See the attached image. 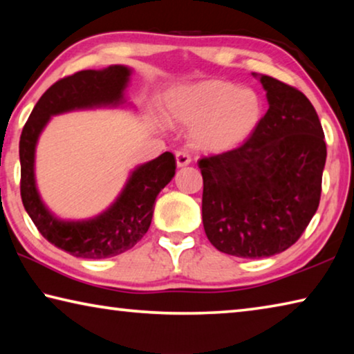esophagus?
I'll list each match as a JSON object with an SVG mask.
<instances>
[{
    "mask_svg": "<svg viewBox=\"0 0 354 354\" xmlns=\"http://www.w3.org/2000/svg\"><path fill=\"white\" fill-rule=\"evenodd\" d=\"M190 162H192V159L187 153H184V151L176 153V165L179 167V169H181V167H187Z\"/></svg>",
    "mask_w": 354,
    "mask_h": 354,
    "instance_id": "esophagus-1",
    "label": "esophagus"
}]
</instances>
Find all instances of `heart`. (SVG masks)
Returning a JSON list of instances; mask_svg holds the SVG:
<instances>
[{"label": "heart", "instance_id": "heart-1", "mask_svg": "<svg viewBox=\"0 0 354 354\" xmlns=\"http://www.w3.org/2000/svg\"><path fill=\"white\" fill-rule=\"evenodd\" d=\"M165 122L190 128L198 151L221 154L242 147L263 117L259 95L230 81L207 80L178 87L165 101Z\"/></svg>", "mask_w": 354, "mask_h": 354}]
</instances>
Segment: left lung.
<instances>
[{
    "instance_id": "obj_1",
    "label": "left lung",
    "mask_w": 354,
    "mask_h": 354,
    "mask_svg": "<svg viewBox=\"0 0 354 354\" xmlns=\"http://www.w3.org/2000/svg\"><path fill=\"white\" fill-rule=\"evenodd\" d=\"M257 77L268 111L256 133L242 147L198 162L209 242L250 259L298 241L319 207L326 162L325 134L310 101L272 76Z\"/></svg>"
}]
</instances>
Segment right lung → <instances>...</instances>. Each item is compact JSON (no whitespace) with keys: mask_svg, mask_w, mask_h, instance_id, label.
I'll use <instances>...</instances> for the list:
<instances>
[{"mask_svg":"<svg viewBox=\"0 0 354 354\" xmlns=\"http://www.w3.org/2000/svg\"><path fill=\"white\" fill-rule=\"evenodd\" d=\"M133 70L109 65L103 70H82L62 77L41 95L20 137L21 201L26 212L48 242L84 259H104L122 254L147 234L151 225L154 201L175 176V156L165 151L131 171L117 200L97 217L87 220L57 218L41 201L35 184V147L41 131L59 113L117 107L127 104Z\"/></svg>","mask_w":354,"mask_h":354,"instance_id":"right-lung-1","label":"right lung"}]
</instances>
